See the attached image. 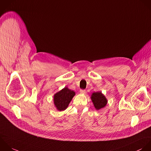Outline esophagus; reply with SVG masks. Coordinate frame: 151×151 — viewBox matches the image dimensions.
<instances>
[{"mask_svg":"<svg viewBox=\"0 0 151 151\" xmlns=\"http://www.w3.org/2000/svg\"><path fill=\"white\" fill-rule=\"evenodd\" d=\"M85 92H86V91H85V89H81V90H80V92H81V93H85Z\"/></svg>","mask_w":151,"mask_h":151,"instance_id":"esophagus-1","label":"esophagus"}]
</instances>
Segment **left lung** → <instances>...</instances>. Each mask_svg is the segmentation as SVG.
<instances>
[{
    "label": "left lung",
    "mask_w": 151,
    "mask_h": 151,
    "mask_svg": "<svg viewBox=\"0 0 151 151\" xmlns=\"http://www.w3.org/2000/svg\"><path fill=\"white\" fill-rule=\"evenodd\" d=\"M91 99L93 103L95 108L96 109H100L105 107L107 104V100L105 96L101 92L93 93Z\"/></svg>",
    "instance_id": "1"
}]
</instances>
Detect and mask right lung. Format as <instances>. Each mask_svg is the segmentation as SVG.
Returning a JSON list of instances; mask_svg holds the SVG:
<instances>
[{
  "label": "right lung",
  "instance_id": "obj_1",
  "mask_svg": "<svg viewBox=\"0 0 151 151\" xmlns=\"http://www.w3.org/2000/svg\"><path fill=\"white\" fill-rule=\"evenodd\" d=\"M75 95L74 91L65 88L54 95V104L58 110H65Z\"/></svg>",
  "mask_w": 151,
  "mask_h": 151
}]
</instances>
